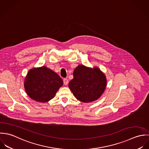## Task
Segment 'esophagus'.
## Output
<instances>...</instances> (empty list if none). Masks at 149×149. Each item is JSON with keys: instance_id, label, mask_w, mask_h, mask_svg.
I'll use <instances>...</instances> for the list:
<instances>
[{"instance_id": "34e87169", "label": "esophagus", "mask_w": 149, "mask_h": 149, "mask_svg": "<svg viewBox=\"0 0 149 149\" xmlns=\"http://www.w3.org/2000/svg\"><path fill=\"white\" fill-rule=\"evenodd\" d=\"M63 83H64V85H67V84L68 83V80L67 78H64L63 79Z\"/></svg>"}]
</instances>
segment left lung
<instances>
[{
	"instance_id": "obj_1",
	"label": "left lung",
	"mask_w": 149,
	"mask_h": 149,
	"mask_svg": "<svg viewBox=\"0 0 149 149\" xmlns=\"http://www.w3.org/2000/svg\"><path fill=\"white\" fill-rule=\"evenodd\" d=\"M68 87L77 99L84 102L97 100L107 85L105 75L97 67L93 69L79 65L74 71Z\"/></svg>"
}]
</instances>
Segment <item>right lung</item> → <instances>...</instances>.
Returning a JSON list of instances; mask_svg holds the SVG:
<instances>
[{
    "instance_id": "1",
    "label": "right lung",
    "mask_w": 149,
    "mask_h": 149,
    "mask_svg": "<svg viewBox=\"0 0 149 149\" xmlns=\"http://www.w3.org/2000/svg\"><path fill=\"white\" fill-rule=\"evenodd\" d=\"M63 84L59 76L46 67L30 70L24 82L28 95L33 100L41 102L53 98Z\"/></svg>"
}]
</instances>
